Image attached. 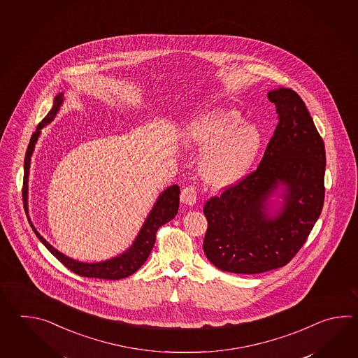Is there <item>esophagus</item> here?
I'll use <instances>...</instances> for the list:
<instances>
[{"instance_id":"obj_1","label":"esophagus","mask_w":358,"mask_h":358,"mask_svg":"<svg viewBox=\"0 0 358 358\" xmlns=\"http://www.w3.org/2000/svg\"><path fill=\"white\" fill-rule=\"evenodd\" d=\"M196 199H197V193H196V189L193 187L182 188L180 201L184 205L193 206L196 203Z\"/></svg>"}]
</instances>
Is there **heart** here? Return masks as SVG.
Returning <instances> with one entry per match:
<instances>
[{
	"instance_id": "heart-1",
	"label": "heart",
	"mask_w": 358,
	"mask_h": 358,
	"mask_svg": "<svg viewBox=\"0 0 358 358\" xmlns=\"http://www.w3.org/2000/svg\"><path fill=\"white\" fill-rule=\"evenodd\" d=\"M184 141L190 148L205 152L198 166L202 180L224 189L247 176L262 148L264 136L239 111L217 107L192 119Z\"/></svg>"
}]
</instances>
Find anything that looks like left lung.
I'll return each mask as SVG.
<instances>
[{"label": "left lung", "mask_w": 358, "mask_h": 358, "mask_svg": "<svg viewBox=\"0 0 358 358\" xmlns=\"http://www.w3.org/2000/svg\"><path fill=\"white\" fill-rule=\"evenodd\" d=\"M278 125L257 169L206 202V257L221 271L259 274L285 266L310 236L324 206L325 145L297 92L267 93ZM282 187V205L269 197Z\"/></svg>", "instance_id": "obj_1"}]
</instances>
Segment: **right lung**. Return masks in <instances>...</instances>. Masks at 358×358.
I'll return each mask as SVG.
<instances>
[{
	"mask_svg": "<svg viewBox=\"0 0 358 358\" xmlns=\"http://www.w3.org/2000/svg\"><path fill=\"white\" fill-rule=\"evenodd\" d=\"M64 102V93L61 92L54 99V106L46 115V117L39 122L36 131L33 133L31 142L25 152L24 159V179H23V202L27 217L31 224L33 231L42 243L45 244L48 251L54 255L56 259L60 261L64 266L68 267L70 271L76 274L84 276V278H97V279H106V280H119L128 278L134 274L139 267L142 266L148 259L150 253L152 251L155 241H156V233L160 227L166 224L171 219L176 217L179 208V193L180 188L178 185H171L161 193L156 203L153 205L151 213H148L143 227L139 230L136 241L130 245L127 251L119 255L114 259H106L103 262H94V264H87L80 262L76 259H70L64 253L57 251L51 244L47 242L43 236L39 234L37 229L31 224L29 213H28V178H29V168H31V157L34 151V145L38 141L41 129H43L47 124L54 120L55 116L59 113L61 105Z\"/></svg>",
	"mask_w": 358,
	"mask_h": 358,
	"instance_id": "add662e5",
	"label": "right lung"
}]
</instances>
